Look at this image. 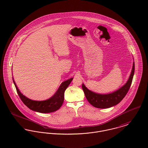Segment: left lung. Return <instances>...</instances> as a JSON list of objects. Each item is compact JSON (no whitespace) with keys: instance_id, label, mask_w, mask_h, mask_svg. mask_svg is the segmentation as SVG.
Returning <instances> with one entry per match:
<instances>
[{"instance_id":"left-lung-1","label":"left lung","mask_w":148,"mask_h":148,"mask_svg":"<svg viewBox=\"0 0 148 148\" xmlns=\"http://www.w3.org/2000/svg\"><path fill=\"white\" fill-rule=\"evenodd\" d=\"M134 73V63L130 78L127 83L115 92L108 94H100L89 90L83 83L82 89L88 101L94 107L98 108H108L119 104L125 97L131 86Z\"/></svg>"}]
</instances>
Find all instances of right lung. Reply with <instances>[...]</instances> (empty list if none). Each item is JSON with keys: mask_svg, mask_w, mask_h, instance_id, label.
Returning a JSON list of instances; mask_svg holds the SVG:
<instances>
[{"mask_svg": "<svg viewBox=\"0 0 148 148\" xmlns=\"http://www.w3.org/2000/svg\"><path fill=\"white\" fill-rule=\"evenodd\" d=\"M73 79V78H71L62 82L55 94L49 99L44 101H36L27 98L19 91L14 79L13 82L15 86L17 92L23 103L32 111L45 114L54 112L62 106L64 100L65 91Z\"/></svg>", "mask_w": 148, "mask_h": 148, "instance_id": "obj_1", "label": "right lung"}]
</instances>
